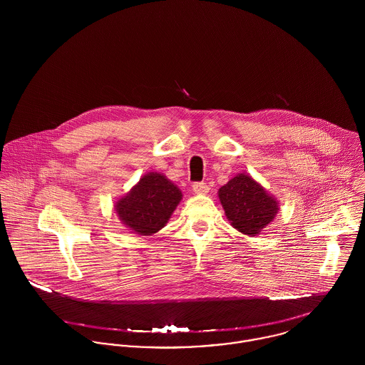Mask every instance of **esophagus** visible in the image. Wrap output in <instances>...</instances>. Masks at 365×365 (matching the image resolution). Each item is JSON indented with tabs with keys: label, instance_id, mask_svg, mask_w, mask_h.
Returning a JSON list of instances; mask_svg holds the SVG:
<instances>
[{
	"label": "esophagus",
	"instance_id": "34e87169",
	"mask_svg": "<svg viewBox=\"0 0 365 365\" xmlns=\"http://www.w3.org/2000/svg\"><path fill=\"white\" fill-rule=\"evenodd\" d=\"M192 191L195 194H207L209 191V187L207 185V182H194L192 184Z\"/></svg>",
	"mask_w": 365,
	"mask_h": 365
}]
</instances>
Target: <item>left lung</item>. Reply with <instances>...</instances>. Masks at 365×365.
<instances>
[{
	"mask_svg": "<svg viewBox=\"0 0 365 365\" xmlns=\"http://www.w3.org/2000/svg\"><path fill=\"white\" fill-rule=\"evenodd\" d=\"M219 200L232 226L249 236L259 235L278 210L277 201L246 174H239L220 187Z\"/></svg>",
	"mask_w": 365,
	"mask_h": 365,
	"instance_id": "8db88e82",
	"label": "left lung"
}]
</instances>
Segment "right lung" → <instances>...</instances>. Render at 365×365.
I'll return each mask as SVG.
<instances>
[{
	"label": "right lung",
	"mask_w": 365,
	"mask_h": 365,
	"mask_svg": "<svg viewBox=\"0 0 365 365\" xmlns=\"http://www.w3.org/2000/svg\"><path fill=\"white\" fill-rule=\"evenodd\" d=\"M181 197V191L170 180L158 173H149L118 201L116 212L133 232L149 236L167 223Z\"/></svg>",
	"instance_id": "obj_1"
}]
</instances>
